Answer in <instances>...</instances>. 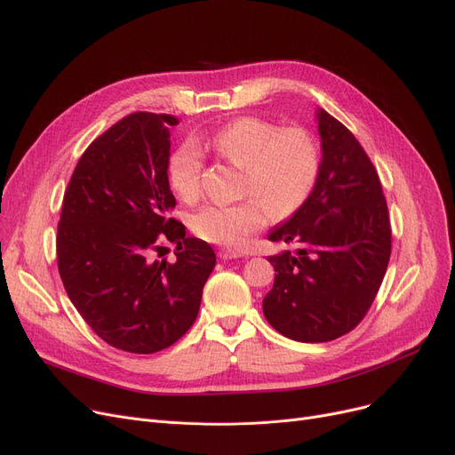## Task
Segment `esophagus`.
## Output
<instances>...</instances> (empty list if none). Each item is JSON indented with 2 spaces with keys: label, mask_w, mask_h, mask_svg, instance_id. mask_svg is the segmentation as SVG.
Instances as JSON below:
<instances>
[{
  "label": "esophagus",
  "mask_w": 455,
  "mask_h": 455,
  "mask_svg": "<svg viewBox=\"0 0 455 455\" xmlns=\"http://www.w3.org/2000/svg\"><path fill=\"white\" fill-rule=\"evenodd\" d=\"M243 252L242 251H235V249H223L220 251V258L223 259H234V258H242Z\"/></svg>",
  "instance_id": "1"
}]
</instances>
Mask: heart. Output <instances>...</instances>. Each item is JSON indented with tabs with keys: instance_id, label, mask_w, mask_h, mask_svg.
<instances>
[{
	"instance_id": "b5f03b06",
	"label": "heart",
	"mask_w": 455,
	"mask_h": 455,
	"mask_svg": "<svg viewBox=\"0 0 455 455\" xmlns=\"http://www.w3.org/2000/svg\"><path fill=\"white\" fill-rule=\"evenodd\" d=\"M208 146L215 155L243 170L242 194L249 199L228 206H204L194 215V230L212 243L245 247L276 220L293 215L312 194L319 175V148L304 129H280L259 117H237L215 131ZM203 153L196 141H184L167 164V180L184 201L201 191Z\"/></svg>"
}]
</instances>
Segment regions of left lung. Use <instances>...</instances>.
<instances>
[{
	"mask_svg": "<svg viewBox=\"0 0 455 455\" xmlns=\"http://www.w3.org/2000/svg\"><path fill=\"white\" fill-rule=\"evenodd\" d=\"M315 119L323 151L315 186L267 235L297 251L267 258L276 275L264 315L300 343L338 339L360 323L391 256L387 203L372 162L336 117L317 108Z\"/></svg>",
	"mask_w": 455,
	"mask_h": 455,
	"instance_id": "8db88e82",
	"label": "left lung"
}]
</instances>
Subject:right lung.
Listing matches in <instances>:
<instances>
[{
	"mask_svg": "<svg viewBox=\"0 0 455 455\" xmlns=\"http://www.w3.org/2000/svg\"><path fill=\"white\" fill-rule=\"evenodd\" d=\"M179 119L134 112L95 138L64 194L57 261L66 293L108 345L134 354L172 347L194 324L215 252L172 218L170 129ZM178 243L170 265L154 254Z\"/></svg>",
	"mask_w": 455,
	"mask_h": 455,
	"instance_id": "right-lung-1",
	"label": "right lung"
}]
</instances>
